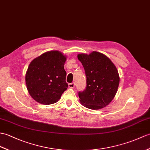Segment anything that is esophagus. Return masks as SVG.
Here are the masks:
<instances>
[{
    "instance_id": "esophagus-1",
    "label": "esophagus",
    "mask_w": 150,
    "mask_h": 150,
    "mask_svg": "<svg viewBox=\"0 0 150 150\" xmlns=\"http://www.w3.org/2000/svg\"><path fill=\"white\" fill-rule=\"evenodd\" d=\"M75 83L74 82H72V83H69L68 84V87L69 88H75Z\"/></svg>"
}]
</instances>
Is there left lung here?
Instances as JSON below:
<instances>
[{
  "label": "left lung",
  "mask_w": 150,
  "mask_h": 150,
  "mask_svg": "<svg viewBox=\"0 0 150 150\" xmlns=\"http://www.w3.org/2000/svg\"><path fill=\"white\" fill-rule=\"evenodd\" d=\"M86 76V87L79 92L80 102L88 109L107 106L117 93L120 77L116 67L106 55L98 52L79 54Z\"/></svg>",
  "instance_id": "left-lung-1"
}]
</instances>
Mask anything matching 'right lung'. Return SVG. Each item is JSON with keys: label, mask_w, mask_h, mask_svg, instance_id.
Segmentation results:
<instances>
[{"label": "right lung", "mask_w": 150, "mask_h": 150, "mask_svg": "<svg viewBox=\"0 0 150 150\" xmlns=\"http://www.w3.org/2000/svg\"><path fill=\"white\" fill-rule=\"evenodd\" d=\"M65 56L59 51H50L30 62L25 75L27 88L36 102L50 105L60 99L67 89Z\"/></svg>", "instance_id": "obj_1"}]
</instances>
